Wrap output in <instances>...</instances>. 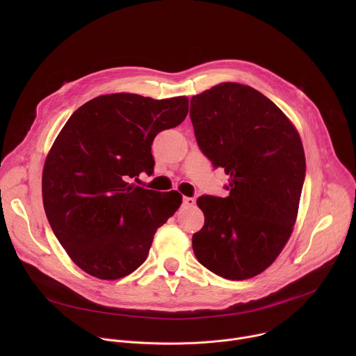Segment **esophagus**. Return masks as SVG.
Segmentation results:
<instances>
[{
  "instance_id": "1",
  "label": "esophagus",
  "mask_w": 356,
  "mask_h": 356,
  "mask_svg": "<svg viewBox=\"0 0 356 356\" xmlns=\"http://www.w3.org/2000/svg\"><path fill=\"white\" fill-rule=\"evenodd\" d=\"M195 204V200L193 197H183V206L184 207H191Z\"/></svg>"
}]
</instances>
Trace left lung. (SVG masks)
<instances>
[{
	"label": "left lung",
	"mask_w": 356,
	"mask_h": 356,
	"mask_svg": "<svg viewBox=\"0 0 356 356\" xmlns=\"http://www.w3.org/2000/svg\"><path fill=\"white\" fill-rule=\"evenodd\" d=\"M190 118L200 150L229 176L228 197L197 198L204 225L193 235L194 255L221 277L257 276L296 222L306 177L301 139L273 101L238 83L191 97Z\"/></svg>",
	"instance_id": "obj_1"
}]
</instances>
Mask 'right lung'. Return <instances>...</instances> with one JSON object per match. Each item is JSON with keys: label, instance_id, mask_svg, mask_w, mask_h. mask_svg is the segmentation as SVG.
Listing matches in <instances>:
<instances>
[{"label": "right lung", "instance_id": "1", "mask_svg": "<svg viewBox=\"0 0 356 356\" xmlns=\"http://www.w3.org/2000/svg\"><path fill=\"white\" fill-rule=\"evenodd\" d=\"M188 99L138 94L99 95L76 110L44 162L43 207L72 261L86 273L115 280L146 259L154 235L180 207L177 191L134 184L154 173L152 142L180 125Z\"/></svg>", "mask_w": 356, "mask_h": 356}]
</instances>
